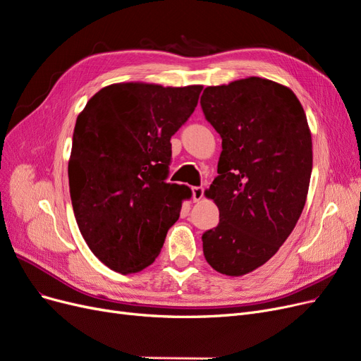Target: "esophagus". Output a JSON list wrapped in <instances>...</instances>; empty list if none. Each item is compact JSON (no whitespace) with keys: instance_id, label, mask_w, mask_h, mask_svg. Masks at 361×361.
<instances>
[{"instance_id":"obj_1","label":"esophagus","mask_w":361,"mask_h":361,"mask_svg":"<svg viewBox=\"0 0 361 361\" xmlns=\"http://www.w3.org/2000/svg\"><path fill=\"white\" fill-rule=\"evenodd\" d=\"M203 187H192L191 192H192V200L194 202H199L203 199Z\"/></svg>"}]
</instances>
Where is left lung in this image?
Instances as JSON below:
<instances>
[{"mask_svg": "<svg viewBox=\"0 0 361 361\" xmlns=\"http://www.w3.org/2000/svg\"><path fill=\"white\" fill-rule=\"evenodd\" d=\"M203 113L221 135L218 176L204 191L220 223L203 233V255L220 274L241 277L274 256L309 192L312 134L289 87L259 76L206 87Z\"/></svg>", "mask_w": 361, "mask_h": 361, "instance_id": "left-lung-1", "label": "left lung"}]
</instances>
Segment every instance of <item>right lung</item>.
<instances>
[{
	"mask_svg": "<svg viewBox=\"0 0 361 361\" xmlns=\"http://www.w3.org/2000/svg\"><path fill=\"white\" fill-rule=\"evenodd\" d=\"M202 89L117 82L92 96L76 118L68 167L73 214L93 255L120 274L154 264L191 195L166 179L170 138Z\"/></svg>",
	"mask_w": 361,
	"mask_h": 361,
	"instance_id": "add662e5",
	"label": "right lung"
}]
</instances>
